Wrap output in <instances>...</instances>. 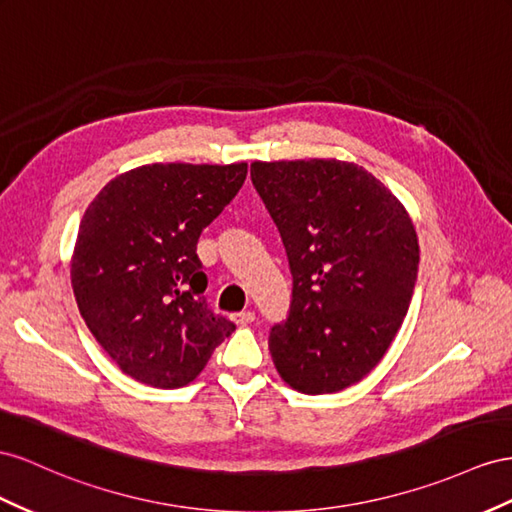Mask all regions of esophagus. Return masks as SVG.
Listing matches in <instances>:
<instances>
[{"label": "esophagus", "mask_w": 512, "mask_h": 512, "mask_svg": "<svg viewBox=\"0 0 512 512\" xmlns=\"http://www.w3.org/2000/svg\"><path fill=\"white\" fill-rule=\"evenodd\" d=\"M254 319H256L254 312H237V314H232V321L237 323V325H241V327L254 323Z\"/></svg>", "instance_id": "esophagus-1"}]
</instances>
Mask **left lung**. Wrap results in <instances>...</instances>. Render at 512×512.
I'll use <instances>...</instances> for the list:
<instances>
[{
	"label": "left lung",
	"mask_w": 512,
	"mask_h": 512,
	"mask_svg": "<svg viewBox=\"0 0 512 512\" xmlns=\"http://www.w3.org/2000/svg\"><path fill=\"white\" fill-rule=\"evenodd\" d=\"M252 183L293 273L288 319L269 336L273 364L301 394L349 388L381 362L403 325L418 280L416 226L357 163L254 161Z\"/></svg>",
	"instance_id": "1"
}]
</instances>
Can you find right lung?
I'll return each instance as SVG.
<instances>
[{"label":"right lung","instance_id":"obj_1","mask_svg":"<svg viewBox=\"0 0 512 512\" xmlns=\"http://www.w3.org/2000/svg\"><path fill=\"white\" fill-rule=\"evenodd\" d=\"M245 176V161L150 163L118 174L90 202L71 284L92 336L124 375L183 388L234 331L202 297L196 245Z\"/></svg>","mask_w":512,"mask_h":512}]
</instances>
